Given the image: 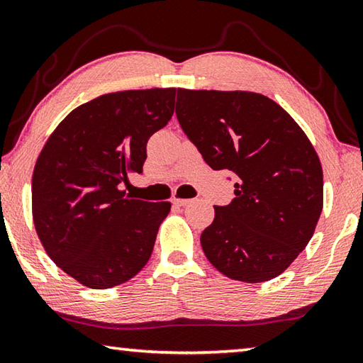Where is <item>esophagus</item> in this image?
<instances>
[{
	"label": "esophagus",
	"mask_w": 363,
	"mask_h": 363,
	"mask_svg": "<svg viewBox=\"0 0 363 363\" xmlns=\"http://www.w3.org/2000/svg\"><path fill=\"white\" fill-rule=\"evenodd\" d=\"M189 203H190V200H186V199H174V200H173V204H174V206H177V208L187 206Z\"/></svg>",
	"instance_id": "esophagus-1"
}]
</instances>
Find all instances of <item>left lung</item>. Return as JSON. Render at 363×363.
<instances>
[{
    "mask_svg": "<svg viewBox=\"0 0 363 363\" xmlns=\"http://www.w3.org/2000/svg\"><path fill=\"white\" fill-rule=\"evenodd\" d=\"M176 117L213 169L236 174L235 199L201 233L227 278L279 276L311 240L324 181L313 144L278 103L252 91L177 89Z\"/></svg>",
    "mask_w": 363,
    "mask_h": 363,
    "instance_id": "1",
    "label": "left lung"
}]
</instances>
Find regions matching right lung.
<instances>
[{
    "label": "right lung",
    "mask_w": 363,
    "mask_h": 363,
    "mask_svg": "<svg viewBox=\"0 0 363 363\" xmlns=\"http://www.w3.org/2000/svg\"><path fill=\"white\" fill-rule=\"evenodd\" d=\"M176 89L125 90L76 108L45 143L33 171V222L58 268L90 289L123 284L152 254L168 201L125 196L143 173L146 144L174 113Z\"/></svg>",
    "instance_id": "1"
}]
</instances>
